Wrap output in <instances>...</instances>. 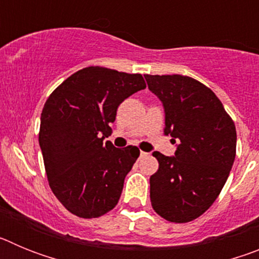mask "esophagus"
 I'll return each instance as SVG.
<instances>
[{"label":"esophagus","mask_w":259,"mask_h":259,"mask_svg":"<svg viewBox=\"0 0 259 259\" xmlns=\"http://www.w3.org/2000/svg\"><path fill=\"white\" fill-rule=\"evenodd\" d=\"M145 155H148V153H145V152H140V157H145Z\"/></svg>","instance_id":"34e87169"}]
</instances>
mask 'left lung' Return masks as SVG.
<instances>
[{
  "mask_svg": "<svg viewBox=\"0 0 259 259\" xmlns=\"http://www.w3.org/2000/svg\"><path fill=\"white\" fill-rule=\"evenodd\" d=\"M164 109V134L176 143L174 157L153 153L150 202L174 223L198 218L228 179L236 155V127L211 89L183 75H144Z\"/></svg>",
  "mask_w": 259,
  "mask_h": 259,
  "instance_id": "left-lung-1",
  "label": "left lung"
}]
</instances>
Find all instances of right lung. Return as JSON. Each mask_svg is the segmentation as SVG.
<instances>
[{
  "mask_svg": "<svg viewBox=\"0 0 259 259\" xmlns=\"http://www.w3.org/2000/svg\"><path fill=\"white\" fill-rule=\"evenodd\" d=\"M145 88L143 75L91 66L67 77L45 102L38 134L45 171L53 193L74 215L98 218L118 203L140 150L104 140L119 105Z\"/></svg>",
  "mask_w": 259,
  "mask_h": 259,
  "instance_id": "right-lung-1",
  "label": "right lung"
}]
</instances>
